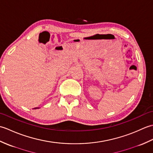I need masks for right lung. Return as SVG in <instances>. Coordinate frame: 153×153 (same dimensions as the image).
I'll use <instances>...</instances> for the list:
<instances>
[{"instance_id":"add662e5","label":"right lung","mask_w":153,"mask_h":153,"mask_svg":"<svg viewBox=\"0 0 153 153\" xmlns=\"http://www.w3.org/2000/svg\"><path fill=\"white\" fill-rule=\"evenodd\" d=\"M35 108H34V109H35Z\"/></svg>"}]
</instances>
